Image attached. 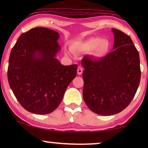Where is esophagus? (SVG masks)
<instances>
[{"mask_svg": "<svg viewBox=\"0 0 148 148\" xmlns=\"http://www.w3.org/2000/svg\"><path fill=\"white\" fill-rule=\"evenodd\" d=\"M77 74L78 75H82V73H83V69L82 66H79L77 68Z\"/></svg>", "mask_w": 148, "mask_h": 148, "instance_id": "1", "label": "esophagus"}]
</instances>
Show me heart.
<instances>
[{
	"mask_svg": "<svg viewBox=\"0 0 148 148\" xmlns=\"http://www.w3.org/2000/svg\"><path fill=\"white\" fill-rule=\"evenodd\" d=\"M75 51L90 52L96 58H102L106 56L110 50V43L108 40H102L99 37L92 38L85 42L75 44L72 46Z\"/></svg>",
	"mask_w": 148,
	"mask_h": 148,
	"instance_id": "1",
	"label": "heart"
}]
</instances>
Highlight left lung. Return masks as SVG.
Instances as JSON below:
<instances>
[{"instance_id":"left-lung-1","label":"left lung","mask_w":148,"mask_h":148,"mask_svg":"<svg viewBox=\"0 0 148 148\" xmlns=\"http://www.w3.org/2000/svg\"><path fill=\"white\" fill-rule=\"evenodd\" d=\"M114 42L110 53L100 59L85 56L82 60L83 96L92 112L113 115L130 104L141 78L139 52L131 38L112 28Z\"/></svg>"}]
</instances>
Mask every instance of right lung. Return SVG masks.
<instances>
[{"instance_id":"add662e5","label":"right lung","mask_w":148,"mask_h":148,"mask_svg":"<svg viewBox=\"0 0 148 148\" xmlns=\"http://www.w3.org/2000/svg\"><path fill=\"white\" fill-rule=\"evenodd\" d=\"M59 34L36 27L22 34L12 48L7 77L20 104L32 113L53 112L77 75V64L64 66L56 58Z\"/></svg>"}]
</instances>
